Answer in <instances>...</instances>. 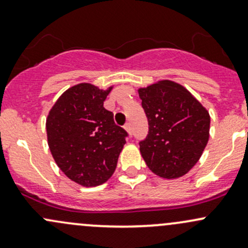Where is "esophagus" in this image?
I'll return each instance as SVG.
<instances>
[{"label": "esophagus", "instance_id": "34e87169", "mask_svg": "<svg viewBox=\"0 0 248 248\" xmlns=\"http://www.w3.org/2000/svg\"><path fill=\"white\" fill-rule=\"evenodd\" d=\"M124 129L128 132L129 136H132V126H131V124H129V122H127V124H124Z\"/></svg>", "mask_w": 248, "mask_h": 248}]
</instances>
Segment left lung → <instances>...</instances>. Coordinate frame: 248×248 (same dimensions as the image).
Returning a JSON list of instances; mask_svg holds the SVG:
<instances>
[{"label":"left lung","mask_w":248,"mask_h":248,"mask_svg":"<svg viewBox=\"0 0 248 248\" xmlns=\"http://www.w3.org/2000/svg\"><path fill=\"white\" fill-rule=\"evenodd\" d=\"M149 133L139 142L150 170L164 179L187 174L209 140L207 110L180 84L162 80L139 89Z\"/></svg>","instance_id":"1"}]
</instances>
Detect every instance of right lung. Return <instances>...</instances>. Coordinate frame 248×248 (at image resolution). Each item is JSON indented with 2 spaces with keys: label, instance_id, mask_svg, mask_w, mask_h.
I'll use <instances>...</instances> for the list:
<instances>
[{
  "label": "right lung",
  "instance_id": "add662e5",
  "mask_svg": "<svg viewBox=\"0 0 248 248\" xmlns=\"http://www.w3.org/2000/svg\"><path fill=\"white\" fill-rule=\"evenodd\" d=\"M107 91L78 84L61 94L46 119L47 144L55 162L85 187L104 184L115 171L128 136L103 107Z\"/></svg>",
  "mask_w": 248,
  "mask_h": 248
}]
</instances>
